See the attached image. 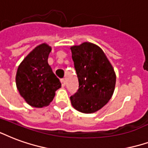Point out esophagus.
<instances>
[{"label":"esophagus","mask_w":148,"mask_h":148,"mask_svg":"<svg viewBox=\"0 0 148 148\" xmlns=\"http://www.w3.org/2000/svg\"><path fill=\"white\" fill-rule=\"evenodd\" d=\"M60 82H61L62 86H65V85H66V80L64 79V78H62V79L60 80Z\"/></svg>","instance_id":"esophagus-1"}]
</instances>
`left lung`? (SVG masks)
<instances>
[{"instance_id":"left-lung-1","label":"left lung","mask_w":148,"mask_h":148,"mask_svg":"<svg viewBox=\"0 0 148 148\" xmlns=\"http://www.w3.org/2000/svg\"><path fill=\"white\" fill-rule=\"evenodd\" d=\"M78 79V89L71 96V104L80 112L94 113L108 103L113 95L116 75L99 46L84 42L71 48Z\"/></svg>"}]
</instances>
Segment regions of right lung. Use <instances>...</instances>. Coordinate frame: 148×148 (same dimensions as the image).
<instances>
[{"instance_id":"add662e5","label":"right lung","mask_w":148,"mask_h":148,"mask_svg":"<svg viewBox=\"0 0 148 148\" xmlns=\"http://www.w3.org/2000/svg\"><path fill=\"white\" fill-rule=\"evenodd\" d=\"M52 48L41 44L29 52L18 66L16 82L19 94L27 103L43 108L52 101L61 83L48 63Z\"/></svg>"}]
</instances>
